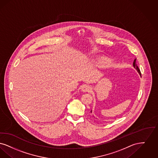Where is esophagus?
I'll return each mask as SVG.
<instances>
[{
  "label": "esophagus",
  "instance_id": "34e87169",
  "mask_svg": "<svg viewBox=\"0 0 158 158\" xmlns=\"http://www.w3.org/2000/svg\"><path fill=\"white\" fill-rule=\"evenodd\" d=\"M81 90L83 92H89L91 90V87L88 85H84L82 86Z\"/></svg>",
  "mask_w": 158,
  "mask_h": 158
}]
</instances>
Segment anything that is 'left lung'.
Masks as SVG:
<instances>
[{"instance_id":"obj_1","label":"left lung","mask_w":158,"mask_h":158,"mask_svg":"<svg viewBox=\"0 0 158 158\" xmlns=\"http://www.w3.org/2000/svg\"><path fill=\"white\" fill-rule=\"evenodd\" d=\"M136 58H135V59L134 60V61H133V67H135V69H136L137 70V71H138V73H139V74L141 76V73H140V69H139V67H137V64H136Z\"/></svg>"}]
</instances>
